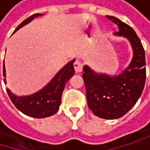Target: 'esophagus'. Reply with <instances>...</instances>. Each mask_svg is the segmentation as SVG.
<instances>
[{"mask_svg":"<svg viewBox=\"0 0 150 150\" xmlns=\"http://www.w3.org/2000/svg\"><path fill=\"white\" fill-rule=\"evenodd\" d=\"M82 67H83V64L82 62L80 61V60H76L74 63V68H75V70L76 73H79V72H81L82 70Z\"/></svg>","mask_w":150,"mask_h":150,"instance_id":"1","label":"esophagus"}]
</instances>
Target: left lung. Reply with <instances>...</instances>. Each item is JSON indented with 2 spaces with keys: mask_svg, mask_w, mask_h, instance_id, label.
I'll return each instance as SVG.
<instances>
[{
  "mask_svg": "<svg viewBox=\"0 0 150 150\" xmlns=\"http://www.w3.org/2000/svg\"><path fill=\"white\" fill-rule=\"evenodd\" d=\"M117 25L116 35L124 36L133 47L129 66L116 76L96 74L89 67H83L82 78L86 87L88 108L103 119H116L130 110L141 96L146 81L145 51L134 29L116 17L107 15Z\"/></svg>",
  "mask_w": 150,
  "mask_h": 150,
  "instance_id": "8db88e82",
  "label": "left lung"
}]
</instances>
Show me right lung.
Returning a JSON list of instances; mask_svg holds the SVG:
<instances>
[{"label":"right lung","mask_w":150,"mask_h":150,"mask_svg":"<svg viewBox=\"0 0 150 150\" xmlns=\"http://www.w3.org/2000/svg\"><path fill=\"white\" fill-rule=\"evenodd\" d=\"M42 14H35L30 17L24 20L15 30L17 31L19 28L24 25L30 22L35 17ZM74 62L75 60L69 62L65 67H63L54 77L47 83L45 87L40 91L27 96H17L14 95L8 88H7L8 95L14 103L16 108L19 109L23 114L34 117V118H44L54 115L61 105L62 95L64 90L67 81L74 75ZM3 76L6 77V70L3 62ZM4 82L6 83V79L4 78Z\"/></svg>","instance_id":"obj_1"}]
</instances>
